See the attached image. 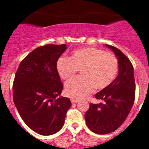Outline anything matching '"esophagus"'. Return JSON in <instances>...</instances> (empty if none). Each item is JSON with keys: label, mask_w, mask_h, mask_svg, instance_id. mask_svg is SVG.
<instances>
[{"label": "esophagus", "mask_w": 149, "mask_h": 149, "mask_svg": "<svg viewBox=\"0 0 149 149\" xmlns=\"http://www.w3.org/2000/svg\"><path fill=\"white\" fill-rule=\"evenodd\" d=\"M71 101H72V104H76L78 102V100L74 99V98H72V99H71Z\"/></svg>", "instance_id": "34e87169"}]
</instances>
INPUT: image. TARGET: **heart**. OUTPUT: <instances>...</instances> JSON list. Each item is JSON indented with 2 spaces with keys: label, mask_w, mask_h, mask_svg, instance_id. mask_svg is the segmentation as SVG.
Instances as JSON below:
<instances>
[{
  "label": "heart",
  "mask_w": 149,
  "mask_h": 149,
  "mask_svg": "<svg viewBox=\"0 0 149 149\" xmlns=\"http://www.w3.org/2000/svg\"><path fill=\"white\" fill-rule=\"evenodd\" d=\"M81 70V77L66 83L65 93L72 98H85L95 88L102 90L108 87L116 77L119 62L114 54L93 47L75 49L69 57L61 56L56 62L59 75L68 81Z\"/></svg>",
  "instance_id": "1"
}]
</instances>
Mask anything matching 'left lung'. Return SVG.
I'll list each match as a JSON object with an SVG mask.
<instances>
[{
  "label": "left lung",
  "mask_w": 149,
  "mask_h": 149,
  "mask_svg": "<svg viewBox=\"0 0 149 149\" xmlns=\"http://www.w3.org/2000/svg\"><path fill=\"white\" fill-rule=\"evenodd\" d=\"M119 62V74L113 82L95 94L104 103H91L85 113L87 127L98 134H107L119 128L131 111L135 99V80L132 63L119 49L106 45Z\"/></svg>",
  "instance_id": "8db88e82"
}]
</instances>
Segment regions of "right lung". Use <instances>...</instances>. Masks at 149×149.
Masks as SVG:
<instances>
[{
    "mask_svg": "<svg viewBox=\"0 0 149 149\" xmlns=\"http://www.w3.org/2000/svg\"><path fill=\"white\" fill-rule=\"evenodd\" d=\"M66 48L65 44L40 46L21 62L15 73L14 104L24 123L41 135L58 132L72 106L69 98H56L63 88L56 62Z\"/></svg>",
    "mask_w": 149,
    "mask_h": 149,
    "instance_id": "right-lung-1",
    "label": "right lung"
}]
</instances>
